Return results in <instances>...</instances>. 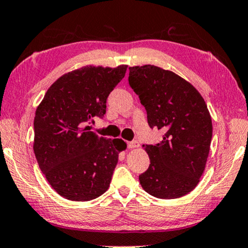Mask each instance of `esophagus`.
<instances>
[{"label": "esophagus", "mask_w": 248, "mask_h": 248, "mask_svg": "<svg viewBox=\"0 0 248 248\" xmlns=\"http://www.w3.org/2000/svg\"><path fill=\"white\" fill-rule=\"evenodd\" d=\"M128 147L130 148V149H134V148H138L139 147V142L136 141V140H134V141L128 142Z\"/></svg>", "instance_id": "obj_1"}]
</instances>
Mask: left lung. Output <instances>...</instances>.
<instances>
[{
  "instance_id": "left-lung-1",
  "label": "left lung",
  "mask_w": 248,
  "mask_h": 248,
  "mask_svg": "<svg viewBox=\"0 0 248 248\" xmlns=\"http://www.w3.org/2000/svg\"><path fill=\"white\" fill-rule=\"evenodd\" d=\"M129 71L148 124L165 131L160 143L142 146L150 165L139 176L140 185L154 197H182L197 186L208 158L213 124L206 102L193 84L169 70L146 64Z\"/></svg>"
}]
</instances>
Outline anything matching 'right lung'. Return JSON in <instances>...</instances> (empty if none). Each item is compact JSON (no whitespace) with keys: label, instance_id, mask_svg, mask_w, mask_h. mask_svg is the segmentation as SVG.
I'll list each match as a JSON object with an SVG mask.
<instances>
[{"label":"right lung","instance_id":"obj_1","mask_svg":"<svg viewBox=\"0 0 248 248\" xmlns=\"http://www.w3.org/2000/svg\"><path fill=\"white\" fill-rule=\"evenodd\" d=\"M128 65H87L68 72L47 89L34 117V150L51 187L69 201L88 202L106 193L127 148L121 139L89 131L87 123L106 113L107 98Z\"/></svg>","mask_w":248,"mask_h":248}]
</instances>
